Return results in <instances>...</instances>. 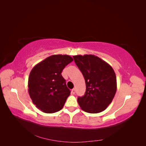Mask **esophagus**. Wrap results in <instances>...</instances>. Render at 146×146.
<instances>
[{
	"instance_id": "esophagus-1",
	"label": "esophagus",
	"mask_w": 146,
	"mask_h": 146,
	"mask_svg": "<svg viewBox=\"0 0 146 146\" xmlns=\"http://www.w3.org/2000/svg\"><path fill=\"white\" fill-rule=\"evenodd\" d=\"M71 92L73 94H75V93H76V89H75V88H73Z\"/></svg>"
}]
</instances>
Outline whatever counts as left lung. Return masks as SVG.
<instances>
[{"instance_id":"left-lung-1","label":"left lung","mask_w":146,"mask_h":146,"mask_svg":"<svg viewBox=\"0 0 146 146\" xmlns=\"http://www.w3.org/2000/svg\"><path fill=\"white\" fill-rule=\"evenodd\" d=\"M75 63L80 70L86 83V92L78 97L81 108L89 113L104 111L115 96L116 76L109 64L94 55L73 56Z\"/></svg>"}]
</instances>
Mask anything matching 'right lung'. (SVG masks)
<instances>
[{
    "label": "right lung",
    "mask_w": 146,
    "mask_h": 146,
    "mask_svg": "<svg viewBox=\"0 0 146 146\" xmlns=\"http://www.w3.org/2000/svg\"><path fill=\"white\" fill-rule=\"evenodd\" d=\"M72 61L68 55H54L35 65L31 70L29 93L33 103L42 112L54 113L63 108L70 91L61 72Z\"/></svg>",
    "instance_id": "1"
}]
</instances>
